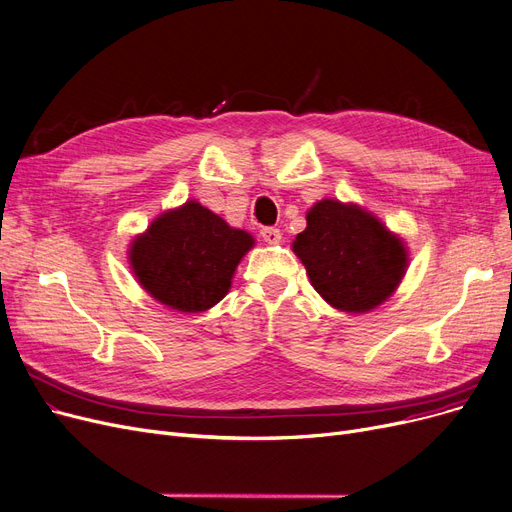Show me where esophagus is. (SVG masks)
<instances>
[{"mask_svg":"<svg viewBox=\"0 0 512 512\" xmlns=\"http://www.w3.org/2000/svg\"><path fill=\"white\" fill-rule=\"evenodd\" d=\"M261 238L268 244H278L282 240V234L278 228H263L261 230Z\"/></svg>","mask_w":512,"mask_h":512,"instance_id":"obj_1","label":"esophagus"}]
</instances>
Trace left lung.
Returning a JSON list of instances; mask_svg holds the SVG:
<instances>
[{
    "label": "left lung",
    "instance_id": "left-lung-1",
    "mask_svg": "<svg viewBox=\"0 0 512 512\" xmlns=\"http://www.w3.org/2000/svg\"><path fill=\"white\" fill-rule=\"evenodd\" d=\"M293 251L311 286L335 309L364 314L387 301L408 268L404 240L358 205L316 203Z\"/></svg>",
    "mask_w": 512,
    "mask_h": 512
}]
</instances>
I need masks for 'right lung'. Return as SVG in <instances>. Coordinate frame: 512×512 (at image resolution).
<instances>
[{"instance_id": "right-lung-1", "label": "right lung", "mask_w": 512, "mask_h": 512, "mask_svg": "<svg viewBox=\"0 0 512 512\" xmlns=\"http://www.w3.org/2000/svg\"><path fill=\"white\" fill-rule=\"evenodd\" d=\"M255 238L196 201L161 213L131 240L129 265L159 303L198 314L224 299Z\"/></svg>"}]
</instances>
